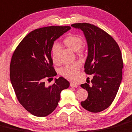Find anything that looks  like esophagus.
Listing matches in <instances>:
<instances>
[{"mask_svg": "<svg viewBox=\"0 0 132 132\" xmlns=\"http://www.w3.org/2000/svg\"><path fill=\"white\" fill-rule=\"evenodd\" d=\"M70 86L74 87V88H77V85L74 82H70Z\"/></svg>", "mask_w": 132, "mask_h": 132, "instance_id": "obj_1", "label": "esophagus"}]
</instances>
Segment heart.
Masks as SVG:
<instances>
[{
  "label": "heart",
  "mask_w": 132,
  "mask_h": 132,
  "mask_svg": "<svg viewBox=\"0 0 132 132\" xmlns=\"http://www.w3.org/2000/svg\"><path fill=\"white\" fill-rule=\"evenodd\" d=\"M66 46L73 51H76L79 55L84 53V48L81 46L82 44V39L80 37L75 35H68L63 41ZM59 50V46L57 44H53L52 48V59L54 63L58 62V53ZM81 64L79 62H75L73 63L67 64L63 66L60 70V74L64 78L70 80H75L79 75Z\"/></svg>",
  "instance_id": "1"
}]
</instances>
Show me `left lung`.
<instances>
[{"label": "left lung", "mask_w": 132, "mask_h": 132, "mask_svg": "<svg viewBox=\"0 0 132 132\" xmlns=\"http://www.w3.org/2000/svg\"><path fill=\"white\" fill-rule=\"evenodd\" d=\"M71 26L84 33L88 49L84 71L93 74L90 84L89 80L80 85L88 93V98L80 104L90 112H100L111 105L122 80L121 50L112 36L97 26L89 23H76Z\"/></svg>", "instance_id": "1"}]
</instances>
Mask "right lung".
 Masks as SVG:
<instances>
[{"label":"right lung","instance_id":"obj_1","mask_svg":"<svg viewBox=\"0 0 132 132\" xmlns=\"http://www.w3.org/2000/svg\"><path fill=\"white\" fill-rule=\"evenodd\" d=\"M70 26H48L31 31L15 49L10 63V80L18 101L28 112L46 117L57 108L61 92L70 86L62 77L47 86L45 80L57 75L51 55L55 40Z\"/></svg>","mask_w":132,"mask_h":132}]
</instances>
